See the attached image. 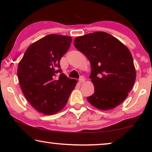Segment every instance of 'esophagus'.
<instances>
[{
	"mask_svg": "<svg viewBox=\"0 0 152 152\" xmlns=\"http://www.w3.org/2000/svg\"><path fill=\"white\" fill-rule=\"evenodd\" d=\"M85 82V79L84 77H81L80 80H79V82L80 84H82V83H84Z\"/></svg>",
	"mask_w": 152,
	"mask_h": 152,
	"instance_id": "esophagus-1",
	"label": "esophagus"
}]
</instances>
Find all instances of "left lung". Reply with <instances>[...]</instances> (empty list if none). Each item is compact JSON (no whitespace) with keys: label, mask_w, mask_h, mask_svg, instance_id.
I'll return each mask as SVG.
<instances>
[{"label":"left lung","mask_w":152,"mask_h":152,"mask_svg":"<svg viewBox=\"0 0 152 152\" xmlns=\"http://www.w3.org/2000/svg\"><path fill=\"white\" fill-rule=\"evenodd\" d=\"M75 47L91 63L90 78L95 92L87 97L100 110L113 109L128 96L136 80V70L127 47L112 35L96 32L77 37Z\"/></svg>","instance_id":"8db88e82"}]
</instances>
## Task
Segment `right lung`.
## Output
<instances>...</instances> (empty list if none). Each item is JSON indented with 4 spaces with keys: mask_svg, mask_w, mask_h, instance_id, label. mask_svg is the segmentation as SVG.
<instances>
[{
    "mask_svg": "<svg viewBox=\"0 0 152 152\" xmlns=\"http://www.w3.org/2000/svg\"><path fill=\"white\" fill-rule=\"evenodd\" d=\"M71 42L70 37L47 35L31 44L18 64V79L25 97L45 115L61 111L77 82L60 69V59ZM57 73H60L59 78Z\"/></svg>",
    "mask_w": 152,
    "mask_h": 152,
    "instance_id": "right-lung-1",
    "label": "right lung"
}]
</instances>
